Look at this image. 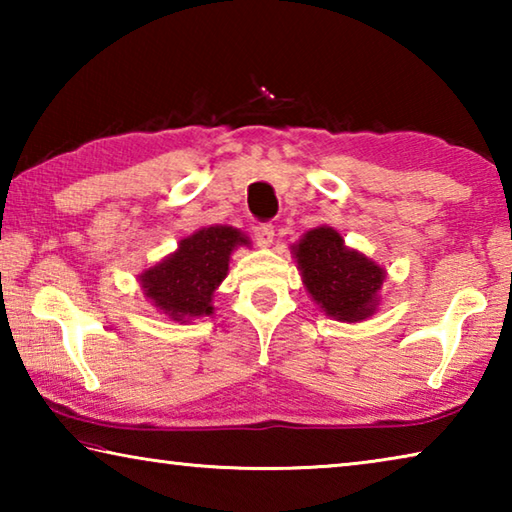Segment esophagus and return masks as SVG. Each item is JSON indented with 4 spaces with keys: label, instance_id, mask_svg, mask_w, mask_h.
<instances>
[{
    "label": "esophagus",
    "instance_id": "34e87169",
    "mask_svg": "<svg viewBox=\"0 0 512 512\" xmlns=\"http://www.w3.org/2000/svg\"><path fill=\"white\" fill-rule=\"evenodd\" d=\"M273 223H257L255 225V241L259 246H271L273 244Z\"/></svg>",
    "mask_w": 512,
    "mask_h": 512
}]
</instances>
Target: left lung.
<instances>
[{"mask_svg":"<svg viewBox=\"0 0 512 512\" xmlns=\"http://www.w3.org/2000/svg\"><path fill=\"white\" fill-rule=\"evenodd\" d=\"M302 282L327 316L339 320H363L375 311L377 291L384 271L343 246V237L332 228L309 230L296 246Z\"/></svg>","mask_w":512,"mask_h":512,"instance_id":"8db88e82","label":"left lung"}]
</instances>
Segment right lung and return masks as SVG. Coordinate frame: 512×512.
<instances>
[{
    "label": "right lung",
    "mask_w": 512,
    "mask_h": 512,
    "mask_svg": "<svg viewBox=\"0 0 512 512\" xmlns=\"http://www.w3.org/2000/svg\"><path fill=\"white\" fill-rule=\"evenodd\" d=\"M248 244L239 230L212 225L180 241L178 250L142 275V287L155 307L173 320L212 314L214 289L228 275L230 253Z\"/></svg>",
    "instance_id": "right-lung-1"
}]
</instances>
